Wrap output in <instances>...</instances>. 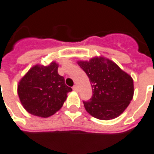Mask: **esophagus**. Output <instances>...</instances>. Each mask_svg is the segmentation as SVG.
I'll return each mask as SVG.
<instances>
[{
    "label": "esophagus",
    "instance_id": "1",
    "mask_svg": "<svg viewBox=\"0 0 154 154\" xmlns=\"http://www.w3.org/2000/svg\"><path fill=\"white\" fill-rule=\"evenodd\" d=\"M72 90H74V91H78V88H77V85H73V87H72Z\"/></svg>",
    "mask_w": 154,
    "mask_h": 154
}]
</instances>
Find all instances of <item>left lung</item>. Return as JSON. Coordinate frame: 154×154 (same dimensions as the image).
I'll use <instances>...</instances> for the list:
<instances>
[{"mask_svg":"<svg viewBox=\"0 0 154 154\" xmlns=\"http://www.w3.org/2000/svg\"><path fill=\"white\" fill-rule=\"evenodd\" d=\"M77 64L87 74L92 86V98L83 102L86 111L102 120L120 116L133 98L132 77L103 56L93 57L89 61L79 60Z\"/></svg>","mask_w":154,"mask_h":154,"instance_id":"1","label":"left lung"}]
</instances>
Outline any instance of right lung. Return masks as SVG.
I'll return each mask as SVG.
<instances>
[{"instance_id": "right-lung-1", "label": "right lung", "mask_w": 154, "mask_h": 154, "mask_svg": "<svg viewBox=\"0 0 154 154\" xmlns=\"http://www.w3.org/2000/svg\"><path fill=\"white\" fill-rule=\"evenodd\" d=\"M58 64H36L26 73L17 85V94L25 110L33 116L49 117L61 108L72 89L65 85L58 73Z\"/></svg>"}]
</instances>
